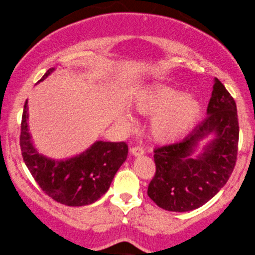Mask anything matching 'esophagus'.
I'll return each mask as SVG.
<instances>
[{
  "instance_id": "34e87169",
  "label": "esophagus",
  "mask_w": 255,
  "mask_h": 255,
  "mask_svg": "<svg viewBox=\"0 0 255 255\" xmlns=\"http://www.w3.org/2000/svg\"><path fill=\"white\" fill-rule=\"evenodd\" d=\"M130 152L133 156H142L144 154V150L142 148H139V146H132V148H130Z\"/></svg>"
}]
</instances>
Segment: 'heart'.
Here are the masks:
<instances>
[{
	"mask_svg": "<svg viewBox=\"0 0 255 255\" xmlns=\"http://www.w3.org/2000/svg\"><path fill=\"white\" fill-rule=\"evenodd\" d=\"M133 111L140 116L151 117L149 134L158 144H172L194 127L202 115V105L191 94L162 83L144 86L131 101ZM125 123L132 122V116L124 115Z\"/></svg>",
	"mask_w": 255,
	"mask_h": 255,
	"instance_id": "heart-1",
	"label": "heart"
}]
</instances>
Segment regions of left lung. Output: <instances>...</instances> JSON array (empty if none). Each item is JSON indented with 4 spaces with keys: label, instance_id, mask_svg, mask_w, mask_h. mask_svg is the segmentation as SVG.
Instances as JSON below:
<instances>
[{
    "label": "left lung",
    "instance_id": "obj_1",
    "mask_svg": "<svg viewBox=\"0 0 255 255\" xmlns=\"http://www.w3.org/2000/svg\"><path fill=\"white\" fill-rule=\"evenodd\" d=\"M206 115L182 142L155 150L156 172L148 196L164 210L186 212L200 208L220 192L233 173L239 143L238 111L218 79L214 80Z\"/></svg>",
    "mask_w": 255,
    "mask_h": 255
}]
</instances>
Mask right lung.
<instances>
[{"mask_svg":"<svg viewBox=\"0 0 255 255\" xmlns=\"http://www.w3.org/2000/svg\"><path fill=\"white\" fill-rule=\"evenodd\" d=\"M51 68L39 82L50 76ZM20 146L25 164L41 190L56 202L68 206L93 204L110 188L117 170L128 157L125 142L97 140L71 157L52 158L39 152L28 128V105L23 106Z\"/></svg>","mask_w":255,"mask_h":255,"instance_id":"1","label":"right lung"}]
</instances>
